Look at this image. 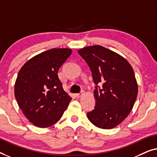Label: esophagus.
I'll list each match as a JSON object with an SVG mask.
<instances>
[{
  "mask_svg": "<svg viewBox=\"0 0 157 157\" xmlns=\"http://www.w3.org/2000/svg\"><path fill=\"white\" fill-rule=\"evenodd\" d=\"M83 93H84V92L82 91V92H81L80 93H77V94H75V96H76V98H80V97L83 94Z\"/></svg>",
  "mask_w": 157,
  "mask_h": 157,
  "instance_id": "esophagus-1",
  "label": "esophagus"
}]
</instances>
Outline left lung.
<instances>
[{
	"instance_id": "1",
	"label": "left lung",
	"mask_w": 157,
	"mask_h": 157,
	"mask_svg": "<svg viewBox=\"0 0 157 157\" xmlns=\"http://www.w3.org/2000/svg\"><path fill=\"white\" fill-rule=\"evenodd\" d=\"M78 53L90 67L96 85V105L87 113L88 120L97 127L112 129L127 118L136 101L138 85L134 70L125 58L102 46L85 47Z\"/></svg>"
}]
</instances>
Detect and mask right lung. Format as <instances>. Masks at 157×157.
<instances>
[{
    "instance_id": "1",
    "label": "right lung",
    "mask_w": 157,
    "mask_h": 157,
    "mask_svg": "<svg viewBox=\"0 0 157 157\" xmlns=\"http://www.w3.org/2000/svg\"><path fill=\"white\" fill-rule=\"evenodd\" d=\"M71 53L68 48L48 50L29 59L17 74L15 99L24 115L37 127L56 124L72 100L57 75Z\"/></svg>"
}]
</instances>
